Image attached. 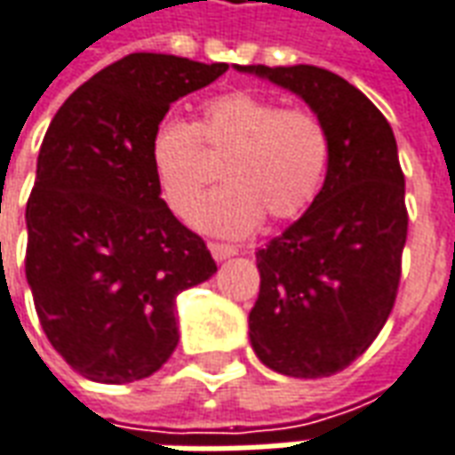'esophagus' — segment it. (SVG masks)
<instances>
[{"label": "esophagus", "mask_w": 455, "mask_h": 455, "mask_svg": "<svg viewBox=\"0 0 455 455\" xmlns=\"http://www.w3.org/2000/svg\"><path fill=\"white\" fill-rule=\"evenodd\" d=\"M209 251H212L214 260H227L231 256H236V249L228 246V243H209Z\"/></svg>", "instance_id": "esophagus-1"}]
</instances>
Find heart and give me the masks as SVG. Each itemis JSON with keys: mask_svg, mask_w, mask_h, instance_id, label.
Instances as JSON below:
<instances>
[{"mask_svg": "<svg viewBox=\"0 0 455 455\" xmlns=\"http://www.w3.org/2000/svg\"><path fill=\"white\" fill-rule=\"evenodd\" d=\"M221 164L224 187L195 212L196 228L246 236L263 214L283 224L303 217L323 192L330 135L323 120L271 98L234 91L202 106L195 125L162 120L150 140V164L174 214H192Z\"/></svg>", "mask_w": 455, "mask_h": 455, "instance_id": "heart-1", "label": "heart"}]
</instances>
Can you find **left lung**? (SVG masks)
<instances>
[{"mask_svg": "<svg viewBox=\"0 0 455 455\" xmlns=\"http://www.w3.org/2000/svg\"><path fill=\"white\" fill-rule=\"evenodd\" d=\"M303 98L330 135L315 204L259 249L251 347L266 367L317 379L370 347L392 313L406 243L404 174L387 117L317 66H238Z\"/></svg>", "mask_w": 455, "mask_h": 455, "instance_id": "8db88e82", "label": "left lung"}]
</instances>
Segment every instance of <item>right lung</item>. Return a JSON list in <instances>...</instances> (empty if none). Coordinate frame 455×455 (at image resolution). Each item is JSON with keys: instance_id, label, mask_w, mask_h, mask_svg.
<instances>
[{"instance_id": "obj_1", "label": "right lung", "mask_w": 455, "mask_h": 455, "mask_svg": "<svg viewBox=\"0 0 455 455\" xmlns=\"http://www.w3.org/2000/svg\"><path fill=\"white\" fill-rule=\"evenodd\" d=\"M228 63L130 53L76 88L44 135L27 202V281L46 338L93 382L160 370L180 342L177 295L217 263L177 221L150 164L174 100Z\"/></svg>"}]
</instances>
